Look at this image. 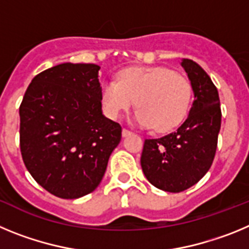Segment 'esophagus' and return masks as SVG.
Segmentation results:
<instances>
[{
    "instance_id": "1",
    "label": "esophagus",
    "mask_w": 249,
    "mask_h": 249,
    "mask_svg": "<svg viewBox=\"0 0 249 249\" xmlns=\"http://www.w3.org/2000/svg\"><path fill=\"white\" fill-rule=\"evenodd\" d=\"M131 133H132V132L129 131V129H127V128H123L122 129V136H123V137H127V136H129V135H131Z\"/></svg>"
}]
</instances>
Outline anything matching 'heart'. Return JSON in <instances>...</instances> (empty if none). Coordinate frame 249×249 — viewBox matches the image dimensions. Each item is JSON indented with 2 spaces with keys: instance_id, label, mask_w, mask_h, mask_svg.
Instances as JSON below:
<instances>
[{
  "instance_id": "1",
  "label": "heart",
  "mask_w": 249,
  "mask_h": 249,
  "mask_svg": "<svg viewBox=\"0 0 249 249\" xmlns=\"http://www.w3.org/2000/svg\"><path fill=\"white\" fill-rule=\"evenodd\" d=\"M192 89L184 77L169 68H128L118 81L102 85V103L111 118L137 105L133 120L140 126L156 132L177 127L190 109Z\"/></svg>"
}]
</instances>
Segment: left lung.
<instances>
[{
    "label": "left lung",
    "instance_id": "1",
    "mask_svg": "<svg viewBox=\"0 0 249 249\" xmlns=\"http://www.w3.org/2000/svg\"><path fill=\"white\" fill-rule=\"evenodd\" d=\"M181 66L191 81L195 101L188 117L177 131L144 141L141 166L155 187L178 193L196 184L214 160L221 129V103L211 77L195 61L183 58Z\"/></svg>",
    "mask_w": 249,
    "mask_h": 249
}]
</instances>
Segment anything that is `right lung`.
<instances>
[{"label":"right lung","mask_w":249,"mask_h":249,"mask_svg":"<svg viewBox=\"0 0 249 249\" xmlns=\"http://www.w3.org/2000/svg\"><path fill=\"white\" fill-rule=\"evenodd\" d=\"M100 66L61 63L41 72L19 106L22 160L56 197L80 198L105 176L122 127L102 114Z\"/></svg>","instance_id":"1"}]
</instances>
